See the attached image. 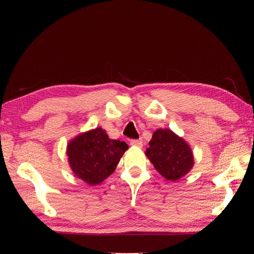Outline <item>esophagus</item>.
Listing matches in <instances>:
<instances>
[{
    "label": "esophagus",
    "instance_id": "esophagus-1",
    "mask_svg": "<svg viewBox=\"0 0 254 254\" xmlns=\"http://www.w3.org/2000/svg\"><path fill=\"white\" fill-rule=\"evenodd\" d=\"M130 144L133 145V147L141 148V147H142V141H140V140H131L130 141Z\"/></svg>",
    "mask_w": 254,
    "mask_h": 254
}]
</instances>
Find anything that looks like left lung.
Masks as SVG:
<instances>
[{"mask_svg": "<svg viewBox=\"0 0 254 254\" xmlns=\"http://www.w3.org/2000/svg\"><path fill=\"white\" fill-rule=\"evenodd\" d=\"M145 154L158 173L173 182L189 173L194 165L191 149L168 128L153 133Z\"/></svg>", "mask_w": 254, "mask_h": 254, "instance_id": "obj_1", "label": "left lung"}]
</instances>
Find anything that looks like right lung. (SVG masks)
I'll return each instance as SVG.
<instances>
[{
  "mask_svg": "<svg viewBox=\"0 0 254 254\" xmlns=\"http://www.w3.org/2000/svg\"><path fill=\"white\" fill-rule=\"evenodd\" d=\"M127 148L124 141L111 140L97 127L76 136L68 144L67 154L75 175L88 185H96L113 173Z\"/></svg>",
  "mask_w": 254,
  "mask_h": 254,
  "instance_id": "obj_1",
  "label": "right lung"
}]
</instances>
